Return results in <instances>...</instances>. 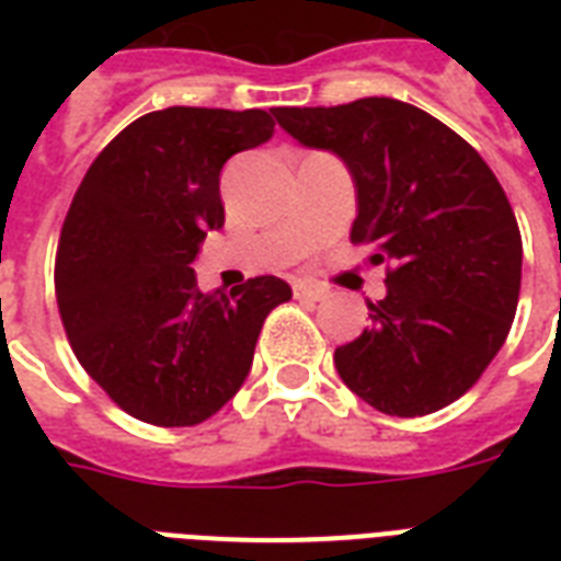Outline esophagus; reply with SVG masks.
I'll use <instances>...</instances> for the list:
<instances>
[{
	"label": "esophagus",
	"instance_id": "obj_1",
	"mask_svg": "<svg viewBox=\"0 0 561 561\" xmlns=\"http://www.w3.org/2000/svg\"><path fill=\"white\" fill-rule=\"evenodd\" d=\"M294 297L308 299V302H320V299L329 297V290L323 285H314V282H297L294 285Z\"/></svg>",
	"mask_w": 561,
	"mask_h": 561
}]
</instances>
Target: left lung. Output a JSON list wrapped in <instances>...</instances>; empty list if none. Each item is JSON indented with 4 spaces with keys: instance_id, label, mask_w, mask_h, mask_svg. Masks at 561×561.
I'll list each match as a JSON object with an SVG mask.
<instances>
[{
    "instance_id": "8db88e82",
    "label": "left lung",
    "mask_w": 561,
    "mask_h": 561,
    "mask_svg": "<svg viewBox=\"0 0 561 561\" xmlns=\"http://www.w3.org/2000/svg\"><path fill=\"white\" fill-rule=\"evenodd\" d=\"M297 142L337 153L358 192L352 244L387 264L373 325L334 350L355 396L425 416L471 390L504 346L522 290V232L483 157L396 99L276 107Z\"/></svg>"
}]
</instances>
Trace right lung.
<instances>
[{
  "instance_id": "add662e5",
  "label": "right lung",
  "mask_w": 561,
  "mask_h": 561,
  "mask_svg": "<svg viewBox=\"0 0 561 561\" xmlns=\"http://www.w3.org/2000/svg\"><path fill=\"white\" fill-rule=\"evenodd\" d=\"M271 136L264 110H153L95 157L66 211L55 259L66 337L148 425L215 416L250 373L264 317L290 299L276 276L203 294L192 271L206 232L224 227V162Z\"/></svg>"
}]
</instances>
